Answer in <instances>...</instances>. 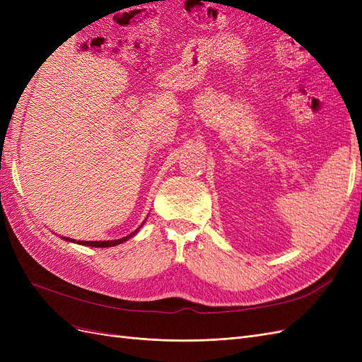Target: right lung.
<instances>
[{"label": "right lung", "mask_w": 362, "mask_h": 362, "mask_svg": "<svg viewBox=\"0 0 362 362\" xmlns=\"http://www.w3.org/2000/svg\"><path fill=\"white\" fill-rule=\"evenodd\" d=\"M145 223V222H144ZM144 223H141L134 233H131L129 235H127V237H122V238H117V240H105V242H84V240H75L74 238H69V237H62L63 240H66V242H71V243H78V245H83V246H92V247H112V246H117V245H120V243H125L127 240H129L131 237H134L139 231H140V228L144 226Z\"/></svg>", "instance_id": "add662e5"}]
</instances>
